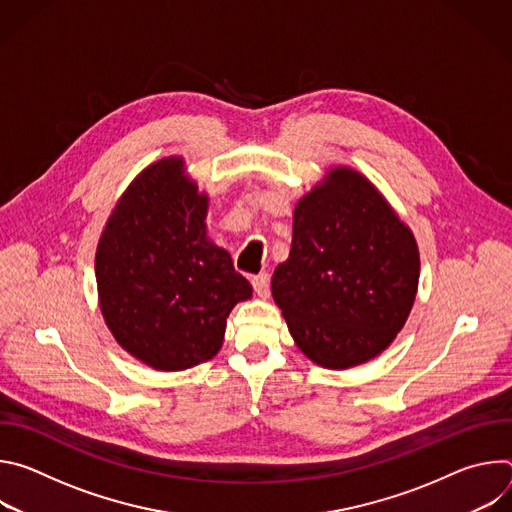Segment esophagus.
<instances>
[{
    "instance_id": "1",
    "label": "esophagus",
    "mask_w": 512,
    "mask_h": 512,
    "mask_svg": "<svg viewBox=\"0 0 512 512\" xmlns=\"http://www.w3.org/2000/svg\"><path fill=\"white\" fill-rule=\"evenodd\" d=\"M251 283H253V289L257 291L259 296H267L269 294V275L265 271L257 273L251 277Z\"/></svg>"
}]
</instances>
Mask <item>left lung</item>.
<instances>
[{"label":"left lung","instance_id":"1","mask_svg":"<svg viewBox=\"0 0 512 512\" xmlns=\"http://www.w3.org/2000/svg\"><path fill=\"white\" fill-rule=\"evenodd\" d=\"M419 251L375 186L348 168L304 196L271 291L302 352L348 369L383 352L417 291Z\"/></svg>","mask_w":512,"mask_h":512}]
</instances>
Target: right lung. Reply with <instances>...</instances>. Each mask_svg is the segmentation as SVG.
Masks as SVG:
<instances>
[{
  "label": "right lung",
  "instance_id": "add662e5",
  "mask_svg": "<svg viewBox=\"0 0 512 512\" xmlns=\"http://www.w3.org/2000/svg\"><path fill=\"white\" fill-rule=\"evenodd\" d=\"M206 196L178 158L143 170L109 216L97 247L101 312L115 340L160 371L221 350L227 318L251 283L206 241Z\"/></svg>",
  "mask_w": 512,
  "mask_h": 512
}]
</instances>
